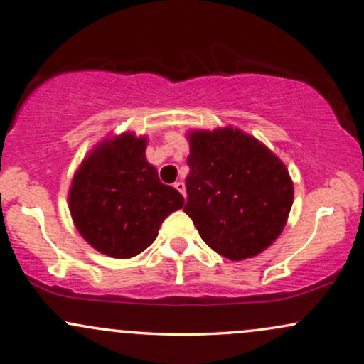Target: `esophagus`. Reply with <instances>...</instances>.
Masks as SVG:
<instances>
[{
  "label": "esophagus",
  "mask_w": 364,
  "mask_h": 364,
  "mask_svg": "<svg viewBox=\"0 0 364 364\" xmlns=\"http://www.w3.org/2000/svg\"><path fill=\"white\" fill-rule=\"evenodd\" d=\"M175 188L183 194V196H184V194H186V186H184L183 181H176L175 183Z\"/></svg>",
  "instance_id": "34e87169"
}]
</instances>
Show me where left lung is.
I'll list each match as a JSON object with an SVG mask.
<instances>
[{
	"mask_svg": "<svg viewBox=\"0 0 364 364\" xmlns=\"http://www.w3.org/2000/svg\"><path fill=\"white\" fill-rule=\"evenodd\" d=\"M183 211L201 239L229 260L264 252L282 234L294 183L282 160L232 127L191 130Z\"/></svg>",
	"mask_w": 364,
	"mask_h": 364,
	"instance_id": "left-lung-1",
	"label": "left lung"
}]
</instances>
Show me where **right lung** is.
I'll list each match as a JSON object with an SVG mask.
<instances>
[{
    "label": "right lung",
    "instance_id": "1",
    "mask_svg": "<svg viewBox=\"0 0 364 364\" xmlns=\"http://www.w3.org/2000/svg\"><path fill=\"white\" fill-rule=\"evenodd\" d=\"M148 138L133 132L104 138L89 151L69 189V211L82 237L100 254L130 259L156 239L184 198L146 161Z\"/></svg>",
    "mask_w": 364,
    "mask_h": 364
}]
</instances>
